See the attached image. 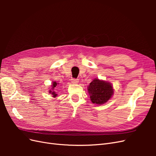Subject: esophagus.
Returning a JSON list of instances; mask_svg holds the SVG:
<instances>
[{
	"label": "esophagus",
	"instance_id": "esophagus-1",
	"mask_svg": "<svg viewBox=\"0 0 156 156\" xmlns=\"http://www.w3.org/2000/svg\"><path fill=\"white\" fill-rule=\"evenodd\" d=\"M71 81H72V83H73V84H77V83H79V79H78L73 78V79H72V80H71Z\"/></svg>",
	"mask_w": 156,
	"mask_h": 156
}]
</instances>
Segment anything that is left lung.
<instances>
[{
  "instance_id": "8db88e82",
  "label": "left lung",
  "mask_w": 156,
  "mask_h": 156,
  "mask_svg": "<svg viewBox=\"0 0 156 156\" xmlns=\"http://www.w3.org/2000/svg\"><path fill=\"white\" fill-rule=\"evenodd\" d=\"M90 100L93 103L103 104L111 98L113 89L111 84L103 81L95 79L90 83L88 88Z\"/></svg>"
}]
</instances>
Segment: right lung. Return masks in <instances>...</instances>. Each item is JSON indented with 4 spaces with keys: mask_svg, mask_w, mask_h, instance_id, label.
Wrapping results in <instances>:
<instances>
[{
    "mask_svg": "<svg viewBox=\"0 0 156 156\" xmlns=\"http://www.w3.org/2000/svg\"><path fill=\"white\" fill-rule=\"evenodd\" d=\"M56 84H57V83H56V82H53V86H52V87H53V88H52V89H53L55 87H56ZM50 93H51L52 94H53V96L54 97H55L56 96V94H55V92H52L51 90H50V92H49Z\"/></svg>",
    "mask_w": 156,
    "mask_h": 156,
    "instance_id": "right-lung-1",
    "label": "right lung"
}]
</instances>
